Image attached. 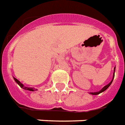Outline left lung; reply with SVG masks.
<instances>
[{
  "label": "left lung",
  "mask_w": 125,
  "mask_h": 125,
  "mask_svg": "<svg viewBox=\"0 0 125 125\" xmlns=\"http://www.w3.org/2000/svg\"><path fill=\"white\" fill-rule=\"evenodd\" d=\"M115 67H114V73H113V79H112L111 81L109 83L107 84V85H105V87H103L101 89L100 91H97V92H90V94H91V95H98V94H99V93H102V92H103V91H105L106 89H107L109 87L110 85H111V84L112 83V82H113V79H114V77H115Z\"/></svg>",
  "instance_id": "left-lung-1"
}]
</instances>
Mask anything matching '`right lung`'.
<instances>
[{
	"label": "right lung",
	"instance_id": "add662e5",
	"mask_svg": "<svg viewBox=\"0 0 125 125\" xmlns=\"http://www.w3.org/2000/svg\"><path fill=\"white\" fill-rule=\"evenodd\" d=\"M14 81L18 83V85H20V87H21V88L24 89H25V90H28V91H36L37 90L36 89L34 88V87H25V86L22 83H20V81H18V79H16V78H15V77H14Z\"/></svg>",
	"mask_w": 125,
	"mask_h": 125
}]
</instances>
